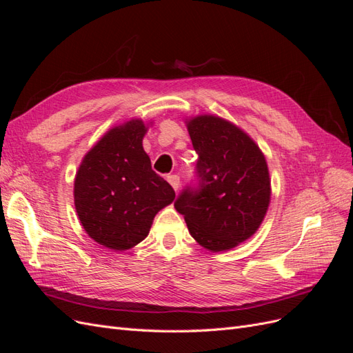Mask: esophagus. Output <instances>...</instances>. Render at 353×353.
I'll use <instances>...</instances> for the list:
<instances>
[{"label": "esophagus", "instance_id": "1", "mask_svg": "<svg viewBox=\"0 0 353 353\" xmlns=\"http://www.w3.org/2000/svg\"><path fill=\"white\" fill-rule=\"evenodd\" d=\"M168 183L172 185V188L175 190V191H178V188H179V176L178 175H168Z\"/></svg>", "mask_w": 353, "mask_h": 353}]
</instances>
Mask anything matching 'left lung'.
Instances as JSON below:
<instances>
[{
	"label": "left lung",
	"mask_w": 353,
	"mask_h": 353,
	"mask_svg": "<svg viewBox=\"0 0 353 353\" xmlns=\"http://www.w3.org/2000/svg\"><path fill=\"white\" fill-rule=\"evenodd\" d=\"M199 154L194 183L175 200L191 236L212 252L228 250L253 236L270 205L266 160L250 137L216 116L187 123Z\"/></svg>",
	"instance_id": "1"
}]
</instances>
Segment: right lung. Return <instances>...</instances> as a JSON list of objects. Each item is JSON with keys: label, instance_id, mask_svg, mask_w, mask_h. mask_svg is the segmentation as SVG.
Masks as SVG:
<instances>
[{"label": "right lung", "instance_id": "add662e5", "mask_svg": "<svg viewBox=\"0 0 353 353\" xmlns=\"http://www.w3.org/2000/svg\"><path fill=\"white\" fill-rule=\"evenodd\" d=\"M145 131L141 121L113 128L83 157L74 179L81 223L92 240L113 250L143 241L156 213L175 199L144 152Z\"/></svg>", "mask_w": 353, "mask_h": 353}]
</instances>
